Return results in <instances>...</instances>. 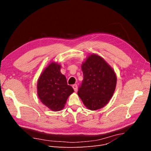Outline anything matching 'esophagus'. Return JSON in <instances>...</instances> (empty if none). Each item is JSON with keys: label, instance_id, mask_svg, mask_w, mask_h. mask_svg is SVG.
<instances>
[{"label": "esophagus", "instance_id": "1", "mask_svg": "<svg viewBox=\"0 0 151 151\" xmlns=\"http://www.w3.org/2000/svg\"><path fill=\"white\" fill-rule=\"evenodd\" d=\"M72 88H74V90L75 92H77V89H78V88H77V84H74L72 86Z\"/></svg>", "mask_w": 151, "mask_h": 151}]
</instances>
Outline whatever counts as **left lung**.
Instances as JSON below:
<instances>
[{"mask_svg": "<svg viewBox=\"0 0 151 151\" xmlns=\"http://www.w3.org/2000/svg\"><path fill=\"white\" fill-rule=\"evenodd\" d=\"M84 79L79 86V96L91 110H97L106 105L114 93L116 76L103 58L89 55L81 67Z\"/></svg>", "mask_w": 151, "mask_h": 151, "instance_id": "1", "label": "left lung"}]
</instances>
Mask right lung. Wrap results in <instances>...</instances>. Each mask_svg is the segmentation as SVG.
Instances as JSON below:
<instances>
[{
    "label": "right lung",
    "instance_id": "1",
    "mask_svg": "<svg viewBox=\"0 0 151 151\" xmlns=\"http://www.w3.org/2000/svg\"><path fill=\"white\" fill-rule=\"evenodd\" d=\"M38 95L40 101L53 111L64 107L68 97L74 92L60 72V65L52 62L45 68L38 81Z\"/></svg>",
    "mask_w": 151,
    "mask_h": 151
}]
</instances>
